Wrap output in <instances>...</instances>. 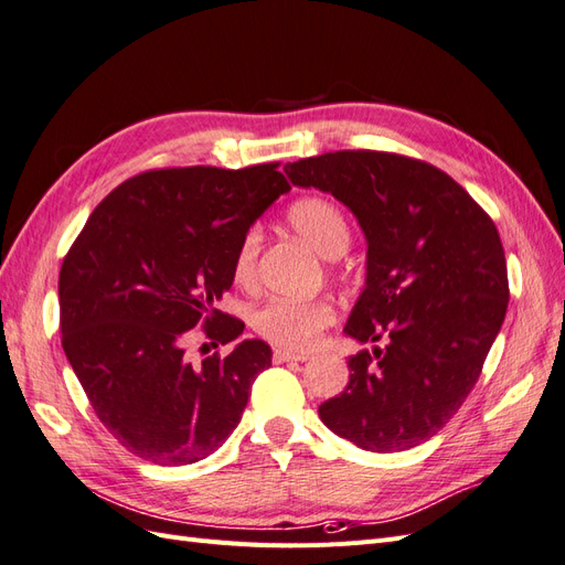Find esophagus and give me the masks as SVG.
<instances>
[{"mask_svg": "<svg viewBox=\"0 0 565 565\" xmlns=\"http://www.w3.org/2000/svg\"><path fill=\"white\" fill-rule=\"evenodd\" d=\"M303 361H309V355L292 353V351H285V349L273 351V363H303Z\"/></svg>", "mask_w": 565, "mask_h": 565, "instance_id": "1", "label": "esophagus"}]
</instances>
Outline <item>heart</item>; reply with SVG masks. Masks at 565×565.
I'll return each instance as SVG.
<instances>
[{"label": "heart", "instance_id": "b5f03b06", "mask_svg": "<svg viewBox=\"0 0 565 565\" xmlns=\"http://www.w3.org/2000/svg\"><path fill=\"white\" fill-rule=\"evenodd\" d=\"M287 221L318 254L334 259L351 243L349 218L337 202L309 195L289 204ZM262 247L259 226H249L235 245L231 276L235 285L249 287L256 276V256ZM334 320L328 299H268L252 313V328L280 349L303 351L316 344L320 332Z\"/></svg>", "mask_w": 565, "mask_h": 565}]
</instances>
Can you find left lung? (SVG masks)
<instances>
[{"mask_svg":"<svg viewBox=\"0 0 565 565\" xmlns=\"http://www.w3.org/2000/svg\"><path fill=\"white\" fill-rule=\"evenodd\" d=\"M332 193L367 237V285L349 318V384L318 413L372 452L429 440L481 377L509 303L507 259L488 212L438 167L384 150H334L285 167Z\"/></svg>","mask_w":565,"mask_h":565,"instance_id":"8db88e82","label":"left lung"}]
</instances>
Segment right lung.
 <instances>
[{"label": "right lung", "mask_w": 565, "mask_h": 565, "mask_svg": "<svg viewBox=\"0 0 565 565\" xmlns=\"http://www.w3.org/2000/svg\"><path fill=\"white\" fill-rule=\"evenodd\" d=\"M280 162L164 167L98 202L58 273L61 341L100 424L131 455L179 467L212 455L243 417L270 347L228 344L245 322L216 306L245 228L289 181Z\"/></svg>", "instance_id": "add662e5"}]
</instances>
